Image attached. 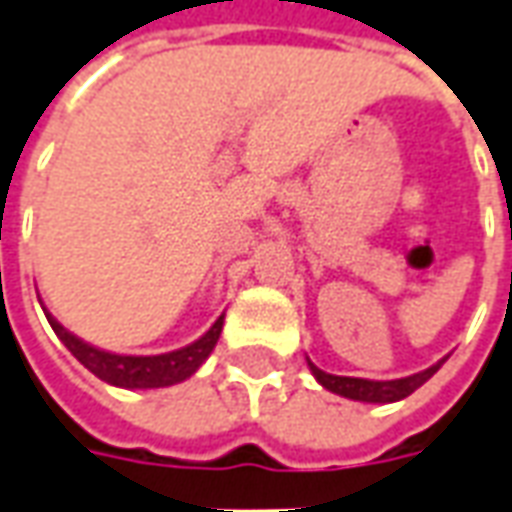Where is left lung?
<instances>
[{"label":"left lung","instance_id":"obj_1","mask_svg":"<svg viewBox=\"0 0 512 512\" xmlns=\"http://www.w3.org/2000/svg\"><path fill=\"white\" fill-rule=\"evenodd\" d=\"M443 365L440 359L438 365L421 370V373H412V376H404V379H390V382H373V379H354V376H334V373H326L317 365L309 362V370L315 376L317 382L323 384L326 390L337 393L343 398H354V401H368V404H390V401H401L410 393H415L424 382H429L438 368Z\"/></svg>","mask_w":512,"mask_h":512}]
</instances>
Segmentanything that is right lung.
<instances>
[{"instance_id":"obj_1","label":"right lung","mask_w":512,"mask_h":512,"mask_svg":"<svg viewBox=\"0 0 512 512\" xmlns=\"http://www.w3.org/2000/svg\"><path fill=\"white\" fill-rule=\"evenodd\" d=\"M47 312V309H44ZM222 317L220 315L200 340H195L186 348L178 351H169V354H158V357H125V354H111V351H102L94 345L83 343L80 337H74L72 331H66L47 312V320L52 331L61 337V343L72 351V357L86 365L97 379L102 382L114 384V387H125V390H150V387H169V384H178L183 379H189L195 373L209 354L214 351V345L220 340L222 331Z\"/></svg>"}]
</instances>
